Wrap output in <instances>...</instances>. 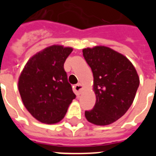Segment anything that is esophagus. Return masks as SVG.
Returning <instances> with one entry per match:
<instances>
[{"instance_id": "1", "label": "esophagus", "mask_w": 156, "mask_h": 156, "mask_svg": "<svg viewBox=\"0 0 156 156\" xmlns=\"http://www.w3.org/2000/svg\"><path fill=\"white\" fill-rule=\"evenodd\" d=\"M83 86L80 83H78V84L75 85L73 87V90L76 95L81 94V93L83 92Z\"/></svg>"}]
</instances>
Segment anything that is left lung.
Listing matches in <instances>:
<instances>
[{
	"label": "left lung",
	"instance_id": "left-lung-1",
	"mask_svg": "<svg viewBox=\"0 0 156 156\" xmlns=\"http://www.w3.org/2000/svg\"><path fill=\"white\" fill-rule=\"evenodd\" d=\"M83 55L94 76L96 102L85 117L93 124L105 126L126 112L140 80L134 66L122 54L105 46L85 48Z\"/></svg>",
	"mask_w": 156,
	"mask_h": 156
}]
</instances>
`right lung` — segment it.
I'll use <instances>...</instances> for the list:
<instances>
[{
	"label": "right lung",
	"instance_id": "right-lung-1",
	"mask_svg": "<svg viewBox=\"0 0 156 156\" xmlns=\"http://www.w3.org/2000/svg\"><path fill=\"white\" fill-rule=\"evenodd\" d=\"M72 48L52 45L27 62L19 76V90L25 107L40 122L48 124L64 118L76 98L64 63Z\"/></svg>",
	"mask_w": 156,
	"mask_h": 156
}]
</instances>
